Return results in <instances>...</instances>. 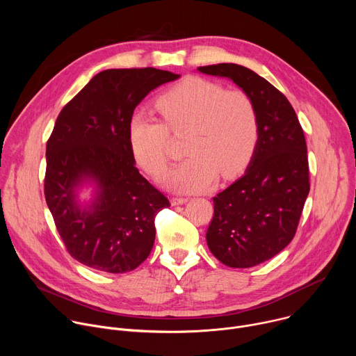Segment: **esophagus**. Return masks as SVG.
<instances>
[{"instance_id": "obj_1", "label": "esophagus", "mask_w": 356, "mask_h": 356, "mask_svg": "<svg viewBox=\"0 0 356 356\" xmlns=\"http://www.w3.org/2000/svg\"><path fill=\"white\" fill-rule=\"evenodd\" d=\"M187 201H188L187 197H173V198L170 200L172 206H181V204H184V202H187Z\"/></svg>"}]
</instances>
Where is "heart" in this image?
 Wrapping results in <instances>:
<instances>
[{
	"label": "heart",
	"instance_id": "1",
	"mask_svg": "<svg viewBox=\"0 0 356 356\" xmlns=\"http://www.w3.org/2000/svg\"><path fill=\"white\" fill-rule=\"evenodd\" d=\"M165 124L143 113L131 117L128 140L135 162L150 176L168 166L169 129L186 136L183 163L163 184L175 191H201L218 177L239 175L250 162L259 138L258 113L241 90L225 91L214 81L190 77L165 91L156 101Z\"/></svg>",
	"mask_w": 356,
	"mask_h": 356
}]
</instances>
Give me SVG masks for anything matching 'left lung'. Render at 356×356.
Returning a JSON list of instances; mask_svg holds the SVG:
<instances>
[{"label": "left lung", "instance_id": "obj_1", "mask_svg": "<svg viewBox=\"0 0 356 356\" xmlns=\"http://www.w3.org/2000/svg\"><path fill=\"white\" fill-rule=\"evenodd\" d=\"M197 70L232 80L258 113L257 149L243 176L213 198L214 217L206 234L221 264L257 266L277 255L296 234L310 191L306 138L289 99L255 72L235 63Z\"/></svg>", "mask_w": 356, "mask_h": 356}]
</instances>
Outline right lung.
Segmentation results:
<instances>
[{"label":"right lung","instance_id":"right-lung-1","mask_svg":"<svg viewBox=\"0 0 356 356\" xmlns=\"http://www.w3.org/2000/svg\"><path fill=\"white\" fill-rule=\"evenodd\" d=\"M180 76L154 67L95 74L60 111L46 143L44 197L70 255L107 273L138 268L155 242L169 200L136 169L128 127L156 87ZM90 185V200H79Z\"/></svg>","mask_w":356,"mask_h":356}]
</instances>
